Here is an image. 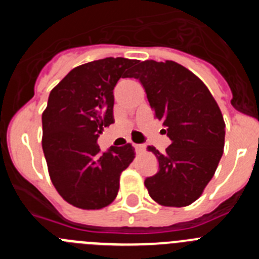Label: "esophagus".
<instances>
[{
	"label": "esophagus",
	"instance_id": "34e87169",
	"mask_svg": "<svg viewBox=\"0 0 259 259\" xmlns=\"http://www.w3.org/2000/svg\"><path fill=\"white\" fill-rule=\"evenodd\" d=\"M132 145H134V148H135V150H136V153L143 152L144 148H145V146L141 145V144H132Z\"/></svg>",
	"mask_w": 259,
	"mask_h": 259
}]
</instances>
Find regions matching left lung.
Here are the masks:
<instances>
[{
  "instance_id": "obj_1",
  "label": "left lung",
  "mask_w": 259,
  "mask_h": 259,
  "mask_svg": "<svg viewBox=\"0 0 259 259\" xmlns=\"http://www.w3.org/2000/svg\"><path fill=\"white\" fill-rule=\"evenodd\" d=\"M132 77L144 87L155 118L171 144L161 153L155 175L145 179L150 197L163 206H188L202 194L223 154L226 124L207 87L172 61L140 62Z\"/></svg>"
}]
</instances>
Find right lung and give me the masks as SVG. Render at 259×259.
Masks as SVG:
<instances>
[{
	"mask_svg": "<svg viewBox=\"0 0 259 259\" xmlns=\"http://www.w3.org/2000/svg\"><path fill=\"white\" fill-rule=\"evenodd\" d=\"M137 61L98 59L71 70L50 92L42 114V150L50 179L68 203L102 209L115 200L120 174L135 158L131 144L101 152L97 139L114 123L113 91Z\"/></svg>",
	"mask_w": 259,
	"mask_h": 259,
	"instance_id": "1",
	"label": "right lung"
}]
</instances>
